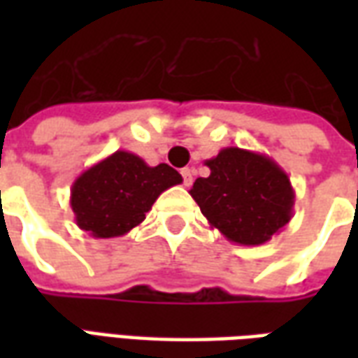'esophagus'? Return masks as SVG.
Here are the masks:
<instances>
[{
    "label": "esophagus",
    "mask_w": 358,
    "mask_h": 358,
    "mask_svg": "<svg viewBox=\"0 0 358 358\" xmlns=\"http://www.w3.org/2000/svg\"><path fill=\"white\" fill-rule=\"evenodd\" d=\"M182 178H184V186H192V182H194V171L192 169H182Z\"/></svg>",
    "instance_id": "34e87169"
}]
</instances>
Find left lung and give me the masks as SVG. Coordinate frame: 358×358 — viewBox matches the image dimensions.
<instances>
[{
	"mask_svg": "<svg viewBox=\"0 0 358 358\" xmlns=\"http://www.w3.org/2000/svg\"><path fill=\"white\" fill-rule=\"evenodd\" d=\"M205 164L189 194L213 228L238 245H263L293 217L289 176L268 155L224 148Z\"/></svg>",
	"mask_w": 358,
	"mask_h": 358,
	"instance_id": "8db88e82",
	"label": "left lung"
}]
</instances>
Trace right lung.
<instances>
[{"label":"right lung","instance_id":"1","mask_svg":"<svg viewBox=\"0 0 358 358\" xmlns=\"http://www.w3.org/2000/svg\"><path fill=\"white\" fill-rule=\"evenodd\" d=\"M182 184L169 164L149 166L118 149L82 172L71 187V207L80 230L94 238H118L140 226L164 189Z\"/></svg>","mask_w":358,"mask_h":358}]
</instances>
